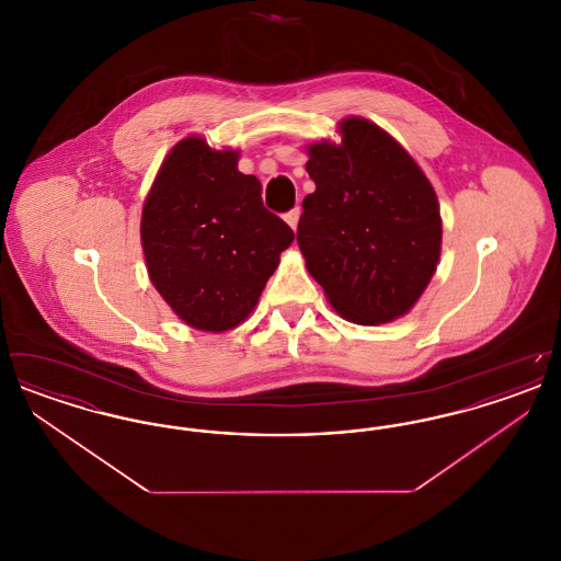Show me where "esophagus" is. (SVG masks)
<instances>
[{"label":"esophagus","instance_id":"1","mask_svg":"<svg viewBox=\"0 0 561 561\" xmlns=\"http://www.w3.org/2000/svg\"><path fill=\"white\" fill-rule=\"evenodd\" d=\"M286 222L293 227L294 231H296V227H298V218H300V208H293L290 213H286Z\"/></svg>","mask_w":561,"mask_h":561}]
</instances>
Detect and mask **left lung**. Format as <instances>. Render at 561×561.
<instances>
[{
  "instance_id": "8db88e82",
  "label": "left lung",
  "mask_w": 561,
  "mask_h": 561,
  "mask_svg": "<svg viewBox=\"0 0 561 561\" xmlns=\"http://www.w3.org/2000/svg\"><path fill=\"white\" fill-rule=\"evenodd\" d=\"M343 142L309 149L316 191L302 199L296 241L330 305L364 325L396 320L425 293L442 245L435 191L400 145L366 119Z\"/></svg>"
}]
</instances>
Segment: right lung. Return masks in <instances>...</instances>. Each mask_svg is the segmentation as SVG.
<instances>
[{
	"mask_svg": "<svg viewBox=\"0 0 561 561\" xmlns=\"http://www.w3.org/2000/svg\"><path fill=\"white\" fill-rule=\"evenodd\" d=\"M140 238L153 286L181 320L222 332L245 320L294 231L263 206L261 183L236 151L185 138L142 208Z\"/></svg>",
	"mask_w": 561,
	"mask_h": 561,
	"instance_id": "obj_1",
	"label": "right lung"
}]
</instances>
